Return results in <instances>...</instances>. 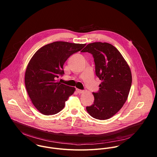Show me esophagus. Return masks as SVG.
Wrapping results in <instances>:
<instances>
[{"label":"esophagus","mask_w":157,"mask_h":157,"mask_svg":"<svg viewBox=\"0 0 157 157\" xmlns=\"http://www.w3.org/2000/svg\"><path fill=\"white\" fill-rule=\"evenodd\" d=\"M76 91L77 92H78V94H82L83 92V90H78V89H76Z\"/></svg>","instance_id":"1"}]
</instances>
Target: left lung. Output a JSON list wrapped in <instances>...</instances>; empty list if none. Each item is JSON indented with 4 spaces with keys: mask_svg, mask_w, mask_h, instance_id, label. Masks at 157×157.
Here are the masks:
<instances>
[{
    "mask_svg": "<svg viewBox=\"0 0 157 157\" xmlns=\"http://www.w3.org/2000/svg\"><path fill=\"white\" fill-rule=\"evenodd\" d=\"M81 52L92 55L95 74L102 81L98 92H92L94 103L86 110L94 118L109 119L128 98L132 84L130 67L118 50L108 43H91Z\"/></svg>",
    "mask_w": 157,
    "mask_h": 157,
    "instance_id": "obj_1",
    "label": "left lung"
}]
</instances>
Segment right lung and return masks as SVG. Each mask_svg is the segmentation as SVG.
<instances>
[{"mask_svg": "<svg viewBox=\"0 0 157 157\" xmlns=\"http://www.w3.org/2000/svg\"><path fill=\"white\" fill-rule=\"evenodd\" d=\"M85 45L54 42L40 48L30 60L25 72V86L33 104L42 114L61 111L75 91V88L56 79L64 74L63 66L67 59Z\"/></svg>", "mask_w": 157, "mask_h": 157, "instance_id": "add662e5", "label": "right lung"}]
</instances>
